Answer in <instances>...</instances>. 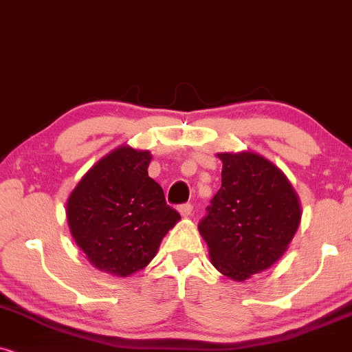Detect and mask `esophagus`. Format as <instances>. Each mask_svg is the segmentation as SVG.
<instances>
[{"label": "esophagus", "mask_w": 352, "mask_h": 352, "mask_svg": "<svg viewBox=\"0 0 352 352\" xmlns=\"http://www.w3.org/2000/svg\"><path fill=\"white\" fill-rule=\"evenodd\" d=\"M192 212V204H181L179 206V214L183 217H189Z\"/></svg>", "instance_id": "1"}]
</instances>
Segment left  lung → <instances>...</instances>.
<instances>
[{
    "label": "left lung",
    "instance_id": "1",
    "mask_svg": "<svg viewBox=\"0 0 352 352\" xmlns=\"http://www.w3.org/2000/svg\"><path fill=\"white\" fill-rule=\"evenodd\" d=\"M222 186L199 232L212 264L233 280H246L274 264L300 225L292 184L269 160L251 151L219 153Z\"/></svg>",
    "mask_w": 352,
    "mask_h": 352
}]
</instances>
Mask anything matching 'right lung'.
<instances>
[{"label": "right lung", "instance_id": "obj_1", "mask_svg": "<svg viewBox=\"0 0 352 352\" xmlns=\"http://www.w3.org/2000/svg\"><path fill=\"white\" fill-rule=\"evenodd\" d=\"M150 151L122 145L94 164L72 190V236L94 267L127 277L158 253L181 215L148 176Z\"/></svg>", "mask_w": 352, "mask_h": 352}]
</instances>
